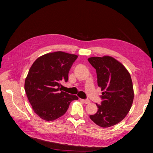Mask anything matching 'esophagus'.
Returning a JSON list of instances; mask_svg holds the SVG:
<instances>
[{
	"instance_id": "obj_1",
	"label": "esophagus",
	"mask_w": 153,
	"mask_h": 153,
	"mask_svg": "<svg viewBox=\"0 0 153 153\" xmlns=\"http://www.w3.org/2000/svg\"><path fill=\"white\" fill-rule=\"evenodd\" d=\"M82 101L85 103V104H89L90 102V101L89 100H82Z\"/></svg>"
}]
</instances>
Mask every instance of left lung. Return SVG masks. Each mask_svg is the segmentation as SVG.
<instances>
[{
    "label": "left lung",
    "instance_id": "8db88e82",
    "mask_svg": "<svg viewBox=\"0 0 153 153\" xmlns=\"http://www.w3.org/2000/svg\"><path fill=\"white\" fill-rule=\"evenodd\" d=\"M96 69L97 85L101 88V104L96 103L97 112L89 115L96 125L110 127L121 122L130 111L134 92L131 76L120 62L111 56L88 59Z\"/></svg>",
    "mask_w": 153,
    "mask_h": 153
}]
</instances>
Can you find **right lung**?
<instances>
[{
    "mask_svg": "<svg viewBox=\"0 0 153 153\" xmlns=\"http://www.w3.org/2000/svg\"><path fill=\"white\" fill-rule=\"evenodd\" d=\"M75 54L57 51L38 57L25 79V90L33 110L40 118L54 120L64 115L76 95L60 91V82H67L68 72L77 59Z\"/></svg>",
    "mask_w": 153,
    "mask_h": 153,
    "instance_id": "obj_1",
    "label": "right lung"
}]
</instances>
